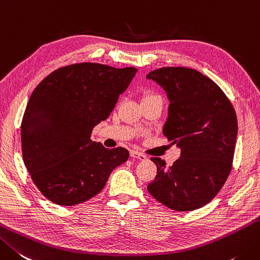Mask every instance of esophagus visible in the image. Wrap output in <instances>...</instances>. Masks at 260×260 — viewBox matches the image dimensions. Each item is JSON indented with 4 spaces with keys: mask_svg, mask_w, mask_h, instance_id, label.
<instances>
[{
    "mask_svg": "<svg viewBox=\"0 0 260 260\" xmlns=\"http://www.w3.org/2000/svg\"><path fill=\"white\" fill-rule=\"evenodd\" d=\"M131 156L133 157V159H137V160H141V161H144V160L147 159L145 154L141 153V152H139V151H131Z\"/></svg>",
    "mask_w": 260,
    "mask_h": 260,
    "instance_id": "1",
    "label": "esophagus"
}]
</instances>
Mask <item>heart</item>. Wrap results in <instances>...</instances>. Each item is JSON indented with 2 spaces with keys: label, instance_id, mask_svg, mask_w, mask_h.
<instances>
[{
  "label": "heart",
  "instance_id": "b5f03b06",
  "mask_svg": "<svg viewBox=\"0 0 260 260\" xmlns=\"http://www.w3.org/2000/svg\"><path fill=\"white\" fill-rule=\"evenodd\" d=\"M153 95H154V94H146V95L144 96V98H146V96H153Z\"/></svg>",
  "mask_w": 260,
  "mask_h": 260
}]
</instances>
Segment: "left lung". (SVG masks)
<instances>
[{"label": "left lung", "mask_w": 260, "mask_h": 260, "mask_svg": "<svg viewBox=\"0 0 260 260\" xmlns=\"http://www.w3.org/2000/svg\"><path fill=\"white\" fill-rule=\"evenodd\" d=\"M146 79L167 92L164 135L181 150L171 167L151 157L157 172L147 190L171 210H197L217 195L231 172L238 133L235 108L220 86L196 70L169 66L152 71Z\"/></svg>", "instance_id": "8db88e82"}]
</instances>
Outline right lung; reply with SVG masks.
Returning a JSON list of instances; mask_svg holds the SVG:
<instances>
[{"instance_id": "1", "label": "right lung", "mask_w": 260, "mask_h": 260, "mask_svg": "<svg viewBox=\"0 0 260 260\" xmlns=\"http://www.w3.org/2000/svg\"><path fill=\"white\" fill-rule=\"evenodd\" d=\"M136 72L75 63L55 70L36 86L22 117V157L47 200L64 206L88 201L128 159L124 147L106 149L91 133L110 115Z\"/></svg>"}]
</instances>
